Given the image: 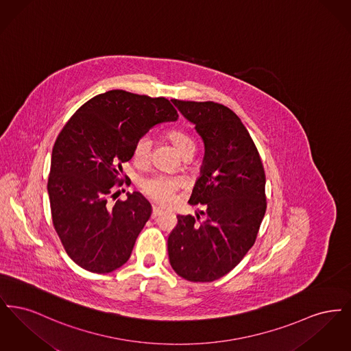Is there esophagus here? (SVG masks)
Instances as JSON below:
<instances>
[{"mask_svg": "<svg viewBox=\"0 0 351 351\" xmlns=\"http://www.w3.org/2000/svg\"><path fill=\"white\" fill-rule=\"evenodd\" d=\"M162 212H163V210H162L159 206H155V205H154V206H152V215H151V217L156 218Z\"/></svg>", "mask_w": 351, "mask_h": 351, "instance_id": "obj_1", "label": "esophagus"}]
</instances>
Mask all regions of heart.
I'll return each mask as SVG.
<instances>
[{
    "instance_id": "obj_1",
    "label": "heart",
    "mask_w": 351,
    "mask_h": 351,
    "mask_svg": "<svg viewBox=\"0 0 351 351\" xmlns=\"http://www.w3.org/2000/svg\"><path fill=\"white\" fill-rule=\"evenodd\" d=\"M169 141L173 143V146L179 150V152L188 158L192 156L196 151V142L195 139L184 130H172L168 133ZM151 147H152V138L149 134L142 135L135 146H134V158L138 162H146L150 158ZM182 180L176 176L171 175H154L150 178H146L141 182L142 191L154 201L159 204H169L175 192L180 188Z\"/></svg>"
}]
</instances>
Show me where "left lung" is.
<instances>
[{
  "label": "left lung",
  "instance_id": "left-lung-1",
  "mask_svg": "<svg viewBox=\"0 0 351 351\" xmlns=\"http://www.w3.org/2000/svg\"><path fill=\"white\" fill-rule=\"evenodd\" d=\"M195 125L205 154L189 204L200 216H178L168 237L173 271L189 282H213L230 272L255 243L265 217L266 175L259 152L239 117L213 101L171 100Z\"/></svg>",
  "mask_w": 351,
  "mask_h": 351
}]
</instances>
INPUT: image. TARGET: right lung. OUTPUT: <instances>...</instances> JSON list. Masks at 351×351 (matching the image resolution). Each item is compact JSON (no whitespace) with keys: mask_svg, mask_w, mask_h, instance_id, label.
Returning a JSON list of instances; mask_svg holds the SVG:
<instances>
[{"mask_svg":"<svg viewBox=\"0 0 351 351\" xmlns=\"http://www.w3.org/2000/svg\"><path fill=\"white\" fill-rule=\"evenodd\" d=\"M165 97L114 89L86 101L58 135L47 183L52 223L68 256L80 267L108 274L123 266L151 216L139 192L110 204L122 185V163L152 126L176 121ZM125 192V191H123Z\"/></svg>","mask_w":351,"mask_h":351,"instance_id":"1","label":"right lung"}]
</instances>
